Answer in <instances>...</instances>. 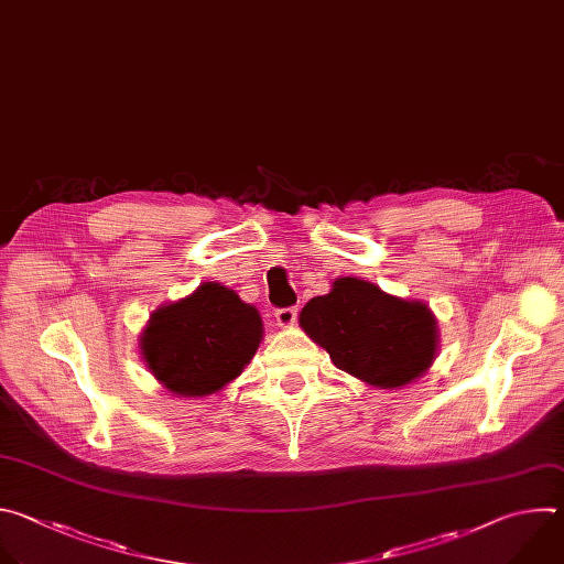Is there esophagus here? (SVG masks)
Here are the masks:
<instances>
[{
	"instance_id": "34e87169",
	"label": "esophagus",
	"mask_w": 564,
	"mask_h": 564,
	"mask_svg": "<svg viewBox=\"0 0 564 564\" xmlns=\"http://www.w3.org/2000/svg\"><path fill=\"white\" fill-rule=\"evenodd\" d=\"M297 319V306H284V308H278L275 311V322L278 326H291L293 322Z\"/></svg>"
}]
</instances>
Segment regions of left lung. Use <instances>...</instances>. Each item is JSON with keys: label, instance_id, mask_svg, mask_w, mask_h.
<instances>
[{"label": "left lung", "instance_id": "1", "mask_svg": "<svg viewBox=\"0 0 564 564\" xmlns=\"http://www.w3.org/2000/svg\"><path fill=\"white\" fill-rule=\"evenodd\" d=\"M300 322L337 369L376 387H402L435 358L429 306L387 295L365 280H335L330 293L306 302Z\"/></svg>", "mask_w": 564, "mask_h": 564}]
</instances>
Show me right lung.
<instances>
[{"instance_id":"right-lung-1","label":"right lung","mask_w":564,"mask_h":564,"mask_svg":"<svg viewBox=\"0 0 564 564\" xmlns=\"http://www.w3.org/2000/svg\"><path fill=\"white\" fill-rule=\"evenodd\" d=\"M260 340V313L231 289L204 282L193 295L153 313L142 356L169 391L208 395L242 373Z\"/></svg>"}]
</instances>
